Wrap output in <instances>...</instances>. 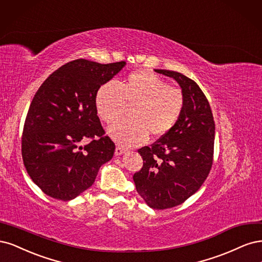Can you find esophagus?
Returning <instances> with one entry per match:
<instances>
[{
	"label": "esophagus",
	"mask_w": 262,
	"mask_h": 262,
	"mask_svg": "<svg viewBox=\"0 0 262 262\" xmlns=\"http://www.w3.org/2000/svg\"><path fill=\"white\" fill-rule=\"evenodd\" d=\"M125 151H126V150H125L123 147L117 146L116 149H115V156H121V155H123V154L125 152Z\"/></svg>",
	"instance_id": "esophagus-1"
}]
</instances>
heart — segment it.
Instances as JSON below:
<instances>
[{
  "instance_id": "heart-1",
  "label": "heart",
  "mask_w": 262,
  "mask_h": 262,
  "mask_svg": "<svg viewBox=\"0 0 262 262\" xmlns=\"http://www.w3.org/2000/svg\"><path fill=\"white\" fill-rule=\"evenodd\" d=\"M97 112L104 123L114 124L133 107L130 121L110 128L112 137L124 146H138L149 135L161 138L180 121L185 108V97L179 87L168 83L152 72L130 73L119 82L101 85L95 97Z\"/></svg>"
}]
</instances>
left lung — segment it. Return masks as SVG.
Returning a JSON list of instances; mask_svg holds the SVG:
<instances>
[{
	"label": "left lung",
	"mask_w": 262,
	"mask_h": 262,
	"mask_svg": "<svg viewBox=\"0 0 262 262\" xmlns=\"http://www.w3.org/2000/svg\"><path fill=\"white\" fill-rule=\"evenodd\" d=\"M156 72L179 82L185 108L170 133L138 149L143 165L133 179L146 204L163 210L183 204L206 181L213 163L215 125L208 99L195 81L179 72Z\"/></svg>",
	"instance_id": "left-lung-1"
}]
</instances>
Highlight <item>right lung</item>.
I'll use <instances>...</instances> for the list:
<instances>
[{
  "label": "right lung",
  "instance_id": "obj_1",
  "mask_svg": "<svg viewBox=\"0 0 262 262\" xmlns=\"http://www.w3.org/2000/svg\"><path fill=\"white\" fill-rule=\"evenodd\" d=\"M125 64L79 58L53 72L36 92L24 124L21 156L30 179L46 195L76 198L113 158L115 145L100 123L95 97Z\"/></svg>",
  "mask_w": 262,
  "mask_h": 262
}]
</instances>
